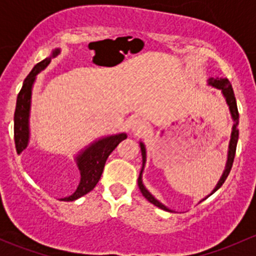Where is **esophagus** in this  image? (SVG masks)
Returning a JSON list of instances; mask_svg holds the SVG:
<instances>
[{
	"instance_id": "esophagus-1",
	"label": "esophagus",
	"mask_w": 256,
	"mask_h": 256,
	"mask_svg": "<svg viewBox=\"0 0 256 256\" xmlns=\"http://www.w3.org/2000/svg\"><path fill=\"white\" fill-rule=\"evenodd\" d=\"M147 126V122L141 118H135L130 121L128 124V128H130L131 131H142L144 128Z\"/></svg>"
}]
</instances>
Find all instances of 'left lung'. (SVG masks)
Listing matches in <instances>:
<instances>
[{
    "instance_id": "1",
    "label": "left lung",
    "mask_w": 256,
    "mask_h": 256,
    "mask_svg": "<svg viewBox=\"0 0 256 256\" xmlns=\"http://www.w3.org/2000/svg\"><path fill=\"white\" fill-rule=\"evenodd\" d=\"M208 84L209 85H213V86L218 88V89L222 90V92H223L224 98H226V104H228L229 106V110H230V114H232V118H233L234 120V125H233V131H232V138H230V144H229V151H228V161H226V170H224L223 174H222L220 180H219L218 184L216 186V188L213 190V192L210 193V194H213L216 190H218L219 188L223 186V183L226 182V177H228V174H230V170H232V166H233V162H234V157H236V144H238V138H239V130H238V124H239V112H238V106H236V96H234V92H233V88H232V84L230 82H229L226 78H216V79H209L208 80ZM140 146H141V154H142V168H141V172H140V176H138V188H140L141 193H142V196L144 198H146L148 202H151L152 204H154L156 207L164 209V210H170L168 208L164 207V204H162L161 202H158V200H156V198L154 197V196L151 194V193L148 192V190L144 188V186L142 184V171H144V162H146V148H144V144L142 142H140ZM209 194V196H210ZM208 196V197H209ZM207 197V198H208ZM206 200V198H204Z\"/></svg>"
}]
</instances>
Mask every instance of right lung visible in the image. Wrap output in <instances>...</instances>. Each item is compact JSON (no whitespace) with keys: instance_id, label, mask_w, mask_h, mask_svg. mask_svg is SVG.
I'll return each instance as SVG.
<instances>
[{"instance_id":"right-lung-1","label":"right lung","mask_w":256,"mask_h":256,"mask_svg":"<svg viewBox=\"0 0 256 256\" xmlns=\"http://www.w3.org/2000/svg\"><path fill=\"white\" fill-rule=\"evenodd\" d=\"M59 53H60L59 49H54L49 58H46L44 60L40 62V63L33 66L30 73L28 74L27 78L23 82L22 89H20V94L17 96L16 112H14V144H16L18 154H20L27 147L28 140H30L28 118H30V95H32V86L36 80V76L40 70H43L50 63L52 58L58 56ZM126 138H128L126 134L108 136V138H102V140L95 141L88 148L80 152L76 156V164H78L80 177H82L78 188H76L73 194L69 196V197L62 198L60 200H66V202L76 200L84 194H86V193H89L92 190H94V187L99 182L100 177H102L105 162H106L109 154Z\"/></svg>"}]
</instances>
